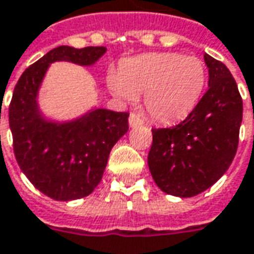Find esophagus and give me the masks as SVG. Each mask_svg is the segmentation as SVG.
I'll return each mask as SVG.
<instances>
[{"label": "esophagus", "mask_w": 254, "mask_h": 254, "mask_svg": "<svg viewBox=\"0 0 254 254\" xmlns=\"http://www.w3.org/2000/svg\"><path fill=\"white\" fill-rule=\"evenodd\" d=\"M128 123H130L131 127H138V126L143 124V120H142L141 115H139V113L131 112L130 118H128Z\"/></svg>", "instance_id": "1"}]
</instances>
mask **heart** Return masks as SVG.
I'll use <instances>...</instances> for the list:
<instances>
[{"label":"heart","mask_w":254,"mask_h":254,"mask_svg":"<svg viewBox=\"0 0 254 254\" xmlns=\"http://www.w3.org/2000/svg\"><path fill=\"white\" fill-rule=\"evenodd\" d=\"M206 78V66L198 57L147 53L124 61L119 75L109 78V87L126 101L145 94L143 104L149 116L170 124L188 118L197 107Z\"/></svg>","instance_id":"obj_1"}]
</instances>
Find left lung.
<instances>
[{
	"label": "left lung",
	"mask_w": 254,
	"mask_h": 254,
	"mask_svg": "<svg viewBox=\"0 0 254 254\" xmlns=\"http://www.w3.org/2000/svg\"><path fill=\"white\" fill-rule=\"evenodd\" d=\"M208 91L188 118L167 128H152L147 164L156 185L176 197H194L216 183L238 149L242 98L222 61L205 55Z\"/></svg>",
	"instance_id": "left-lung-1"
}]
</instances>
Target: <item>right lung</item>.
<instances>
[{
  "instance_id": "obj_1",
  "label": "right lung",
  "mask_w": 254,
  "mask_h": 254,
  "mask_svg": "<svg viewBox=\"0 0 254 254\" xmlns=\"http://www.w3.org/2000/svg\"><path fill=\"white\" fill-rule=\"evenodd\" d=\"M105 52V46L55 48L27 68L13 90L9 127L16 161L41 193L57 201L82 198L97 188L111 149L128 130V113L98 108L75 122L52 123L38 111V89L52 63L91 65Z\"/></svg>"
}]
</instances>
